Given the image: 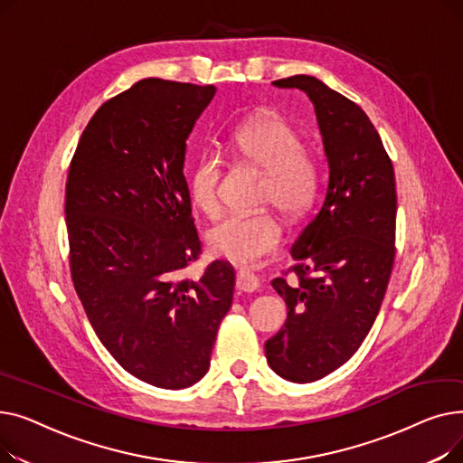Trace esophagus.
I'll return each mask as SVG.
<instances>
[{
  "mask_svg": "<svg viewBox=\"0 0 463 463\" xmlns=\"http://www.w3.org/2000/svg\"><path fill=\"white\" fill-rule=\"evenodd\" d=\"M259 278L248 270H240L236 274V288L244 290V293H253V290L259 288Z\"/></svg>",
  "mask_w": 463,
  "mask_h": 463,
  "instance_id": "1",
  "label": "esophagus"
}]
</instances>
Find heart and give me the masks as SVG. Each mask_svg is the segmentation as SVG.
Listing matches in <instances>:
<instances>
[{
	"label": "heart",
	"instance_id": "1",
	"mask_svg": "<svg viewBox=\"0 0 463 463\" xmlns=\"http://www.w3.org/2000/svg\"><path fill=\"white\" fill-rule=\"evenodd\" d=\"M229 152L264 170L260 203H272L283 213L297 217L317 197L319 166L300 150L298 135L279 116L264 114L240 126L229 140ZM222 178L223 161L213 152L203 154L191 166V203L208 217L222 210ZM281 238V223L272 212H234L208 232V248L232 264L255 266L278 250Z\"/></svg>",
	"mask_w": 463,
	"mask_h": 463
}]
</instances>
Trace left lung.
<instances>
[{"label": "left lung", "mask_w": 463, "mask_h": 463, "mask_svg": "<svg viewBox=\"0 0 463 463\" xmlns=\"http://www.w3.org/2000/svg\"><path fill=\"white\" fill-rule=\"evenodd\" d=\"M272 84L309 97L328 166L323 206L290 248L298 279L272 281L287 304L285 328L264 344L279 377L313 383L358 351L383 304L396 253L394 166L347 97L307 75Z\"/></svg>", "instance_id": "1"}]
</instances>
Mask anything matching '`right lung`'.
Instances as JSON below:
<instances>
[{
  "mask_svg": "<svg viewBox=\"0 0 463 463\" xmlns=\"http://www.w3.org/2000/svg\"><path fill=\"white\" fill-rule=\"evenodd\" d=\"M213 86L144 79L86 126L65 187L71 276L88 319L121 368L180 391L208 368L232 304L234 270L201 253L184 176L187 138Z\"/></svg>",
  "mask_w": 463,
  "mask_h": 463,
  "instance_id": "1",
  "label": "right lung"
}]
</instances>
